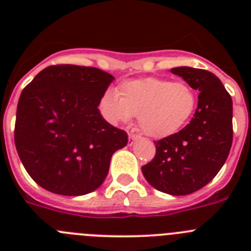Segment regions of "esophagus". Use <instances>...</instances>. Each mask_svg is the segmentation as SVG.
<instances>
[{"label": "esophagus", "instance_id": "1", "mask_svg": "<svg viewBox=\"0 0 251 251\" xmlns=\"http://www.w3.org/2000/svg\"><path fill=\"white\" fill-rule=\"evenodd\" d=\"M139 138H141V137L137 136V134H129V146H132L133 143L136 141H138Z\"/></svg>", "mask_w": 251, "mask_h": 251}]
</instances>
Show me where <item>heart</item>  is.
<instances>
[{
  "label": "heart",
  "mask_w": 251,
  "mask_h": 251,
  "mask_svg": "<svg viewBox=\"0 0 251 251\" xmlns=\"http://www.w3.org/2000/svg\"><path fill=\"white\" fill-rule=\"evenodd\" d=\"M196 103V92L186 81L145 77L124 81L117 94H104L100 106L114 123H127L133 115H138L139 127L146 134L163 138L187 123Z\"/></svg>",
  "instance_id": "heart-1"
}]
</instances>
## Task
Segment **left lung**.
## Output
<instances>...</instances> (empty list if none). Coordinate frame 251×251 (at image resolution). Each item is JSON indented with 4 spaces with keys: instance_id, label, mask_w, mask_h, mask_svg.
Instances as JSON below:
<instances>
[{
    "instance_id": "obj_1",
    "label": "left lung",
    "mask_w": 251,
    "mask_h": 251,
    "mask_svg": "<svg viewBox=\"0 0 251 251\" xmlns=\"http://www.w3.org/2000/svg\"><path fill=\"white\" fill-rule=\"evenodd\" d=\"M199 90L194 118L178 133L154 142L156 156L142 167L152 187L183 196L207 185L221 170L232 145V100L212 73L190 66L172 68Z\"/></svg>"
}]
</instances>
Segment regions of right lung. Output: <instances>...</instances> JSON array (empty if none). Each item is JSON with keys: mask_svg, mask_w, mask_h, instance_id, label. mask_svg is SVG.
<instances>
[{"mask_svg": "<svg viewBox=\"0 0 251 251\" xmlns=\"http://www.w3.org/2000/svg\"><path fill=\"white\" fill-rule=\"evenodd\" d=\"M113 80L100 69L52 65L22 90L15 145L37 185L64 196L100 187L113 153L128 143L127 133L108 123L98 108Z\"/></svg>", "mask_w": 251, "mask_h": 251, "instance_id": "1", "label": "right lung"}]
</instances>
